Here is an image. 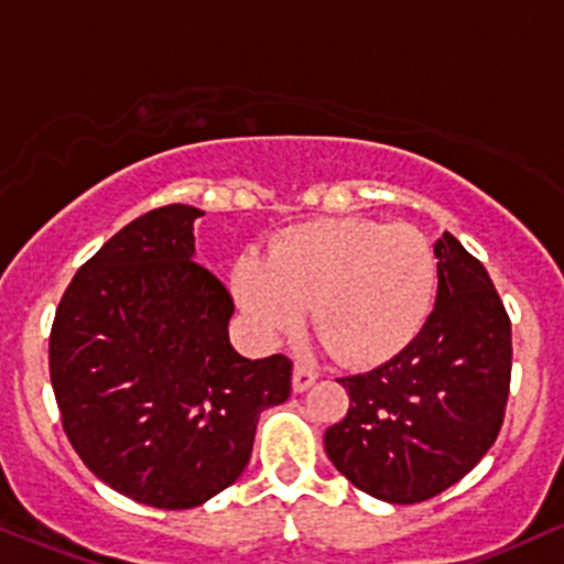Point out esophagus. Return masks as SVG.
Returning <instances> with one entry per match:
<instances>
[{
  "instance_id": "1",
  "label": "esophagus",
  "mask_w": 564,
  "mask_h": 564,
  "mask_svg": "<svg viewBox=\"0 0 564 564\" xmlns=\"http://www.w3.org/2000/svg\"><path fill=\"white\" fill-rule=\"evenodd\" d=\"M315 381H317V372L315 370L307 368V365H302V362L294 365V391L296 393L307 391Z\"/></svg>"
}]
</instances>
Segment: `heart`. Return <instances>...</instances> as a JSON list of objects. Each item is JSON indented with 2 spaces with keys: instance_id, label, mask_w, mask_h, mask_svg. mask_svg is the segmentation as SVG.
Segmentation results:
<instances>
[{
  "instance_id": "heart-1",
  "label": "heart",
  "mask_w": 564,
  "mask_h": 564,
  "mask_svg": "<svg viewBox=\"0 0 564 564\" xmlns=\"http://www.w3.org/2000/svg\"><path fill=\"white\" fill-rule=\"evenodd\" d=\"M438 286L433 243L415 226L330 217L278 236L268 257H243L234 294L257 334L278 338L312 325L334 357L378 365L423 330Z\"/></svg>"
}]
</instances>
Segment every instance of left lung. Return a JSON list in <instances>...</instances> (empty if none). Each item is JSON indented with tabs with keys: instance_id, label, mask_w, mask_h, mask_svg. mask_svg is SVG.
I'll return each instance as SVG.
<instances>
[{
	"instance_id": "left-lung-1",
	"label": "left lung",
	"mask_w": 564,
	"mask_h": 564,
	"mask_svg": "<svg viewBox=\"0 0 564 564\" xmlns=\"http://www.w3.org/2000/svg\"><path fill=\"white\" fill-rule=\"evenodd\" d=\"M436 307L381 368L341 378L349 412L325 452L359 491L415 505L463 480L497 441L510 397L512 325L486 268L444 234Z\"/></svg>"
}]
</instances>
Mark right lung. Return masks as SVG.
I'll return each instance as SVG.
<instances>
[{"mask_svg": "<svg viewBox=\"0 0 564 564\" xmlns=\"http://www.w3.org/2000/svg\"><path fill=\"white\" fill-rule=\"evenodd\" d=\"M135 217L78 268L50 336L67 441L101 484L158 510H192L241 476L260 412L286 402V355L230 347L234 300L194 260V220Z\"/></svg>", "mask_w": 564, "mask_h": 564, "instance_id": "right-lung-1", "label": "right lung"}]
</instances>
